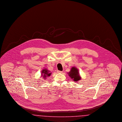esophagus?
Instances as JSON below:
<instances>
[{
  "mask_svg": "<svg viewBox=\"0 0 122 122\" xmlns=\"http://www.w3.org/2000/svg\"><path fill=\"white\" fill-rule=\"evenodd\" d=\"M57 72H58V73H62L63 72V71H59V70H57Z\"/></svg>",
  "mask_w": 122,
  "mask_h": 122,
  "instance_id": "34e87169",
  "label": "esophagus"
}]
</instances>
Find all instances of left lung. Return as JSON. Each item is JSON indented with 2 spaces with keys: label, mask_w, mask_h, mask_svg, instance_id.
<instances>
[{
  "label": "left lung",
  "mask_w": 122,
  "mask_h": 122,
  "mask_svg": "<svg viewBox=\"0 0 122 122\" xmlns=\"http://www.w3.org/2000/svg\"><path fill=\"white\" fill-rule=\"evenodd\" d=\"M69 76L71 78L74 80V81L77 82L81 79V77L80 76L78 70L75 67H73L68 73Z\"/></svg>",
  "instance_id": "1"
}]
</instances>
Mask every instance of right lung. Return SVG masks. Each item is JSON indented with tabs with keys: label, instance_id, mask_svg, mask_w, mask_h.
Listing matches in <instances>:
<instances>
[{
	"label": "right lung",
	"instance_id": "1",
	"mask_svg": "<svg viewBox=\"0 0 122 122\" xmlns=\"http://www.w3.org/2000/svg\"><path fill=\"white\" fill-rule=\"evenodd\" d=\"M50 71L46 69H44V70H42L41 71V77H43V78L45 79H46V78L50 76L51 75V73H50Z\"/></svg>",
	"mask_w": 122,
	"mask_h": 122
}]
</instances>
